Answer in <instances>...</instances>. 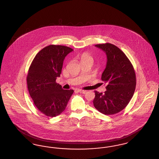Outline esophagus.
<instances>
[{"label":"esophagus","instance_id":"esophagus-1","mask_svg":"<svg viewBox=\"0 0 159 159\" xmlns=\"http://www.w3.org/2000/svg\"><path fill=\"white\" fill-rule=\"evenodd\" d=\"M77 91L78 92L81 93H85L86 92V91H84V90H82V89H77Z\"/></svg>","mask_w":159,"mask_h":159}]
</instances>
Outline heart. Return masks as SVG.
Wrapping results in <instances>:
<instances>
[{
	"label": "heart",
	"mask_w": 159,
	"mask_h": 159,
	"mask_svg": "<svg viewBox=\"0 0 159 159\" xmlns=\"http://www.w3.org/2000/svg\"><path fill=\"white\" fill-rule=\"evenodd\" d=\"M80 60H81V62H83L85 61L92 60V58L89 53L84 52L83 54H82V55L80 56Z\"/></svg>",
	"instance_id": "obj_1"
}]
</instances>
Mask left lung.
<instances>
[{"instance_id": "left-lung-1", "label": "left lung", "mask_w": 159, "mask_h": 159, "mask_svg": "<svg viewBox=\"0 0 159 159\" xmlns=\"http://www.w3.org/2000/svg\"><path fill=\"white\" fill-rule=\"evenodd\" d=\"M107 55L101 79L107 86L104 93L95 91L93 106L101 113L111 115L123 110L132 98L136 86L134 67L126 55L111 43L95 45Z\"/></svg>"}]
</instances>
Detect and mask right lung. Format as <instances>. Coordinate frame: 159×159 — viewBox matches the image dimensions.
Listing matches in <instances>:
<instances>
[{"mask_svg":"<svg viewBox=\"0 0 159 159\" xmlns=\"http://www.w3.org/2000/svg\"><path fill=\"white\" fill-rule=\"evenodd\" d=\"M73 49L62 45L46 46L31 64L27 77L31 98L38 110L49 117L62 113L74 91L64 90L56 83L60 76L63 61Z\"/></svg>","mask_w":159,"mask_h":159,"instance_id":"1","label":"right lung"}]
</instances>
